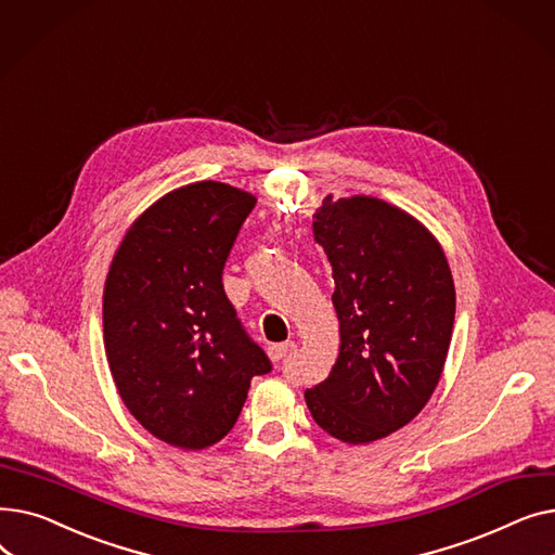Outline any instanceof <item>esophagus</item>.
<instances>
[{
    "instance_id": "1",
    "label": "esophagus",
    "mask_w": 555,
    "mask_h": 555,
    "mask_svg": "<svg viewBox=\"0 0 555 555\" xmlns=\"http://www.w3.org/2000/svg\"><path fill=\"white\" fill-rule=\"evenodd\" d=\"M297 348V344L295 341H283V344H274V346H270L268 351H270V358L274 360V362H279V360H283V358H287L289 353H293Z\"/></svg>"
}]
</instances>
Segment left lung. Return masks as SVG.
Instances as JSON below:
<instances>
[{"label": "left lung", "mask_w": 555, "mask_h": 555, "mask_svg": "<svg viewBox=\"0 0 555 555\" xmlns=\"http://www.w3.org/2000/svg\"><path fill=\"white\" fill-rule=\"evenodd\" d=\"M312 218L335 279L339 356L306 404L335 439L371 443L414 421L441 380L452 272L439 241L385 199L328 195Z\"/></svg>", "instance_id": "obj_1"}]
</instances>
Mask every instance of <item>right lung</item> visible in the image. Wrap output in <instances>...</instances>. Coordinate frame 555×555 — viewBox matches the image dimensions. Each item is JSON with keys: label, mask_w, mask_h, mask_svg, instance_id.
<instances>
[{"label": "right lung", "mask_w": 555, "mask_h": 555, "mask_svg": "<svg viewBox=\"0 0 555 555\" xmlns=\"http://www.w3.org/2000/svg\"><path fill=\"white\" fill-rule=\"evenodd\" d=\"M256 197L222 182L166 193L128 229L103 293L114 385L159 441L204 450L231 431L254 375L272 371L222 287Z\"/></svg>", "instance_id": "add662e5"}]
</instances>
